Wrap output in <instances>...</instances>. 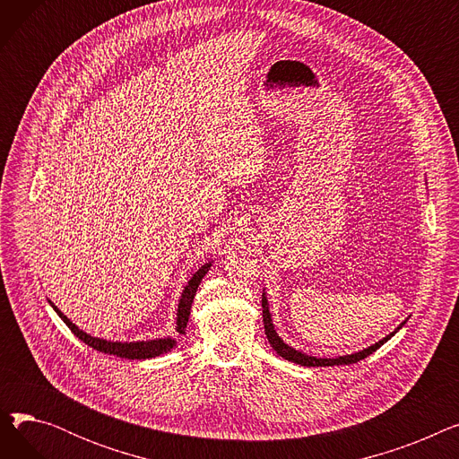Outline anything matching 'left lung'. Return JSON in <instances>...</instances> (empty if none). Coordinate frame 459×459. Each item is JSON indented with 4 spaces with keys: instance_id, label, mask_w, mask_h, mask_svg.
Masks as SVG:
<instances>
[{
    "instance_id": "obj_1",
    "label": "left lung",
    "mask_w": 459,
    "mask_h": 459,
    "mask_svg": "<svg viewBox=\"0 0 459 459\" xmlns=\"http://www.w3.org/2000/svg\"><path fill=\"white\" fill-rule=\"evenodd\" d=\"M262 318H264V329H266L268 341H270L272 348L277 351V355H281V357L286 359V360H292V363L301 365V367H339V365H353V363H357V360L368 357V355L374 353L377 348H381V346H383L385 342H387V341L391 339V336H393L398 329H402V325L405 324V322H403L394 333L387 334V336H385V339H381L379 342H376V344L365 348L363 351H357V353H351V355H342V357H334V359H322V357H310V355H307V353H303V351H298V350H294L292 346H288V344H284V342L281 341V336L277 334V331H275V327H273V322H272V315H270V307H268L266 294L262 296Z\"/></svg>"
}]
</instances>
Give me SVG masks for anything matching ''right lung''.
I'll list each match as a JSON object with an SVG mask.
<instances>
[{
  "mask_svg": "<svg viewBox=\"0 0 459 459\" xmlns=\"http://www.w3.org/2000/svg\"><path fill=\"white\" fill-rule=\"evenodd\" d=\"M210 266H212V262L204 264V266H201L195 273H193V277L187 281L184 292L180 296L178 310H177V331L180 334L186 333L193 298H195L197 288H199L203 277L208 273ZM50 305L54 307V310L57 312L59 318L68 325V329L74 333L80 341H83L87 346H91L96 351H102V353L115 355V357H123V359H152V357H158L161 353L171 351L177 346L175 339H156V341H141V342H111V341H104V339H96V336H91L85 331L78 329V325L72 324L52 301H50Z\"/></svg>",
  "mask_w": 459,
  "mask_h": 459,
  "instance_id": "right-lung-1",
  "label": "right lung"
}]
</instances>
